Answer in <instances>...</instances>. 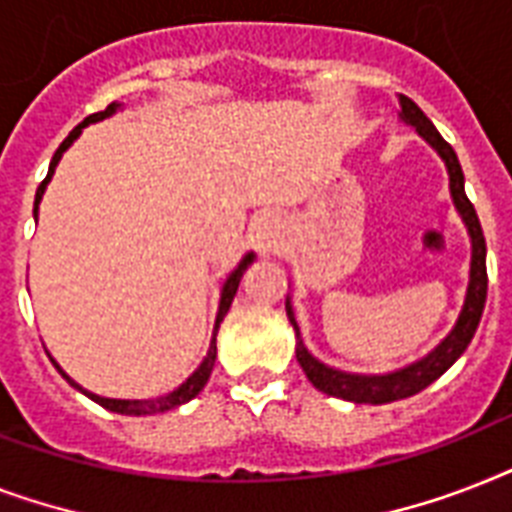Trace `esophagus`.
<instances>
[{
	"label": "esophagus",
	"mask_w": 512,
	"mask_h": 512,
	"mask_svg": "<svg viewBox=\"0 0 512 512\" xmlns=\"http://www.w3.org/2000/svg\"><path fill=\"white\" fill-rule=\"evenodd\" d=\"M249 239H252V244H255L263 255L273 252L281 241L279 215H273V212H260V215L252 220V225H249Z\"/></svg>",
	"instance_id": "34e87169"
}]
</instances>
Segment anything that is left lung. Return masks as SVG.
<instances>
[{
	"mask_svg": "<svg viewBox=\"0 0 512 512\" xmlns=\"http://www.w3.org/2000/svg\"><path fill=\"white\" fill-rule=\"evenodd\" d=\"M398 106H401L398 119L404 124H409V127H414L417 135L444 159L446 172H449V193H452L454 209L460 212L462 223H465L470 236V276L468 289H465V303H462L460 316L454 321V327L449 329V335L422 358L385 374L342 372V369H335V366L319 361L311 350L305 348L300 327H297L295 308H292V300L287 297V316L292 329H295L297 340L295 353L300 366H303L305 377H308V380L313 382V388H319L321 393H327V396L335 398H345V401H353V404H390V401H401V398L414 396V393H420V390L428 388L430 382H436L438 377L465 353V348H468L473 335H476L478 321H481V313H484L486 305V287H489V279H486L484 231H481V223H478L476 209H473L470 199L465 196V175H462L460 159L454 154V148L438 135L433 122L422 114L420 106H417L414 100L398 95Z\"/></svg>",
	"mask_w": 512,
	"mask_h": 512,
	"instance_id": "8db88e82",
	"label": "left lung"
}]
</instances>
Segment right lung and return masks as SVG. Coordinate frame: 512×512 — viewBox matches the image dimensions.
Listing matches in <instances>:
<instances>
[{"label": "right lung", "mask_w": 512, "mask_h": 512, "mask_svg": "<svg viewBox=\"0 0 512 512\" xmlns=\"http://www.w3.org/2000/svg\"><path fill=\"white\" fill-rule=\"evenodd\" d=\"M122 108V103H111V106L106 108V111H98V114L87 116L82 124H76L74 130L68 132V138L60 143V148L55 151V156H52L50 162V170H47V177L42 180V185L36 188V199H34V217H39V201H42L44 191H47V183L52 180V175H55V167H58V162L63 159V154H66L68 148L74 146V140L82 135L84 127H90V124L95 122H103V119H108V116H114L116 111ZM255 263V252H247V255L241 257L239 265L233 268L231 273H228V279L223 281V289H220V305H217V316H215V327H212V340H209V350L207 356H204V361H201L196 369H193V374L188 377V380L183 382V385H177L175 390H170V393H164V396H156V398H103V396H95V393H90V390H84L79 382H74L71 377H68L63 369H60V364L55 361V358L50 356V361L55 364V369H58L63 377H66L71 385H74L76 390H82L84 396L92 398L95 404L106 406L108 412H116V414H130V417H143V414H162V412H170V409H177V406H183L185 401H191V398H196L201 393V388L207 385L209 374H212V366H215V358H217V329H220V321L225 319V313H228V308H231L233 297H236V289H239V281L241 276H244V271H247L249 265Z\"/></svg>", "instance_id": "add662e5"}]
</instances>
